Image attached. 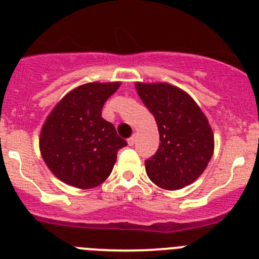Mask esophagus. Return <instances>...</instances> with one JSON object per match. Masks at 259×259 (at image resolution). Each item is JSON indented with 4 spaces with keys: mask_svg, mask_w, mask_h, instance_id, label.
Masks as SVG:
<instances>
[{
    "mask_svg": "<svg viewBox=\"0 0 259 259\" xmlns=\"http://www.w3.org/2000/svg\"><path fill=\"white\" fill-rule=\"evenodd\" d=\"M127 141H128V145L132 146L135 144V136H131V137H130V139H128Z\"/></svg>",
    "mask_w": 259,
    "mask_h": 259,
    "instance_id": "34e87169",
    "label": "esophagus"
}]
</instances>
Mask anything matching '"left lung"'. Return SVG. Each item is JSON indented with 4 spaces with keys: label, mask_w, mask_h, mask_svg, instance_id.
Here are the masks:
<instances>
[{
    "label": "left lung",
    "mask_w": 259,
    "mask_h": 259,
    "mask_svg": "<svg viewBox=\"0 0 259 259\" xmlns=\"http://www.w3.org/2000/svg\"><path fill=\"white\" fill-rule=\"evenodd\" d=\"M154 115L159 146L145 161L149 179L159 188L175 191L191 184L203 172L214 152L211 127L189 95L167 83L136 84Z\"/></svg>",
    "instance_id": "8db88e82"
}]
</instances>
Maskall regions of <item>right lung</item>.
Here are the masks:
<instances>
[{
  "instance_id": "add662e5",
  "label": "right lung",
  "mask_w": 259,
  "mask_h": 259,
  "mask_svg": "<svg viewBox=\"0 0 259 259\" xmlns=\"http://www.w3.org/2000/svg\"><path fill=\"white\" fill-rule=\"evenodd\" d=\"M119 83H88L71 91L48 116L40 135L45 163L66 184L95 188L109 178L118 150L127 145L101 116Z\"/></svg>"
}]
</instances>
